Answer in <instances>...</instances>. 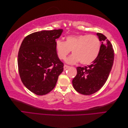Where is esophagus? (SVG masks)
I'll use <instances>...</instances> for the list:
<instances>
[{
	"label": "esophagus",
	"instance_id": "esophagus-1",
	"mask_svg": "<svg viewBox=\"0 0 128 128\" xmlns=\"http://www.w3.org/2000/svg\"><path fill=\"white\" fill-rule=\"evenodd\" d=\"M69 67L68 66H67V65H66V64H64V70H66L67 69L69 68Z\"/></svg>",
	"mask_w": 128,
	"mask_h": 128
}]
</instances>
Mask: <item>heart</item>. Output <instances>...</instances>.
<instances>
[{
  "mask_svg": "<svg viewBox=\"0 0 128 128\" xmlns=\"http://www.w3.org/2000/svg\"><path fill=\"white\" fill-rule=\"evenodd\" d=\"M55 48L60 60H64L72 50L73 54L67 59V64H73L80 61L82 64L88 65L98 57L101 42L94 34H74L67 36L64 42L57 40Z\"/></svg>",
  "mask_w": 128,
  "mask_h": 128,
  "instance_id": "heart-1",
  "label": "heart"
}]
</instances>
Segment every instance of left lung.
Listing matches in <instances>:
<instances>
[{
    "label": "left lung",
    "mask_w": 128,
    "mask_h": 128,
    "mask_svg": "<svg viewBox=\"0 0 128 128\" xmlns=\"http://www.w3.org/2000/svg\"><path fill=\"white\" fill-rule=\"evenodd\" d=\"M96 35L102 41L98 57L90 65L77 67V75L72 80L75 90L84 95L94 94L103 86L113 64L114 53L110 42L101 33Z\"/></svg>",
    "instance_id": "left-lung-1"
}]
</instances>
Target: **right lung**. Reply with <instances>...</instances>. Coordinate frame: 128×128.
I'll return each instance as SVG.
<instances>
[{"label":"right lung","instance_id":"right-lung-1","mask_svg":"<svg viewBox=\"0 0 128 128\" xmlns=\"http://www.w3.org/2000/svg\"><path fill=\"white\" fill-rule=\"evenodd\" d=\"M62 29L42 30L31 34L22 41L18 64L22 82L37 95L48 94L54 88L64 64L56 51V40Z\"/></svg>","mask_w":128,"mask_h":128}]
</instances>
